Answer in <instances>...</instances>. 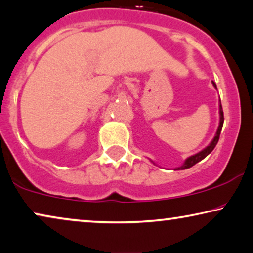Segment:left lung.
<instances>
[{
    "instance_id": "left-lung-1",
    "label": "left lung",
    "mask_w": 253,
    "mask_h": 253,
    "mask_svg": "<svg viewBox=\"0 0 253 253\" xmlns=\"http://www.w3.org/2000/svg\"><path fill=\"white\" fill-rule=\"evenodd\" d=\"M213 87L216 88V84L213 83ZM219 115H220V122H219V127L218 129H216V133L214 135V137H213V140L211 141V143H210L208 147L203 149L202 151L197 152V154H195L193 156H190V157H188L186 161H184V163L181 165L180 167H176V169H174L175 170H179V169H189V167L194 166L195 164H197L198 162H201L202 159H204L206 156H208L209 154H211L213 149L215 148L216 143H218L219 141V137H220V133H221V129H222V125H223V111H222V106H221V102H219ZM152 162V161H151ZM154 163V162H152ZM155 164V163H154Z\"/></svg>"
}]
</instances>
